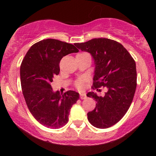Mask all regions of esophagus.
Returning a JSON list of instances; mask_svg holds the SVG:
<instances>
[{
	"label": "esophagus",
	"instance_id": "esophagus-1",
	"mask_svg": "<svg viewBox=\"0 0 156 156\" xmlns=\"http://www.w3.org/2000/svg\"><path fill=\"white\" fill-rule=\"evenodd\" d=\"M80 99H85L87 98V96H86V94L84 93H80Z\"/></svg>",
	"mask_w": 156,
	"mask_h": 156
}]
</instances>
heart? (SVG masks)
Returning <instances> with one entry per match:
<instances>
[{
  "instance_id": "obj_1",
  "label": "heart",
  "mask_w": 156,
  "mask_h": 156,
  "mask_svg": "<svg viewBox=\"0 0 156 156\" xmlns=\"http://www.w3.org/2000/svg\"><path fill=\"white\" fill-rule=\"evenodd\" d=\"M84 79L82 78H80L78 79L75 82V86L77 89H82L83 88V86H84Z\"/></svg>"
}]
</instances>
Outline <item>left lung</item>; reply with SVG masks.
I'll return each instance as SVG.
<instances>
[{"mask_svg":"<svg viewBox=\"0 0 156 156\" xmlns=\"http://www.w3.org/2000/svg\"><path fill=\"white\" fill-rule=\"evenodd\" d=\"M75 46L90 53L94 60L93 89H107L104 97L87 94L97 101L87 119L94 127L107 129L123 118L132 103L137 85L136 62L122 44L107 38H94Z\"/></svg>","mask_w":156,"mask_h":156,"instance_id":"left-lung-1","label":"left lung"}]
</instances>
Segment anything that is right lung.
I'll return each instance as SVG.
<instances>
[{"label": "right lung", "mask_w": 156, "mask_h": 156, "mask_svg": "<svg viewBox=\"0 0 156 156\" xmlns=\"http://www.w3.org/2000/svg\"><path fill=\"white\" fill-rule=\"evenodd\" d=\"M78 51L72 44L46 39L31 46L21 63V87L27 108L38 122L50 129H59L68 122L70 109L80 98L74 91L60 94L51 87L59 73L62 58Z\"/></svg>", "instance_id": "add662e5"}]
</instances>
